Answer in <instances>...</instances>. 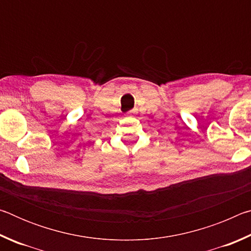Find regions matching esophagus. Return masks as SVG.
<instances>
[{
    "label": "esophagus",
    "mask_w": 251,
    "mask_h": 251,
    "mask_svg": "<svg viewBox=\"0 0 251 251\" xmlns=\"http://www.w3.org/2000/svg\"><path fill=\"white\" fill-rule=\"evenodd\" d=\"M127 114H128L129 116H131V115H134V114H136V110H130V112H128Z\"/></svg>",
    "instance_id": "esophagus-1"
}]
</instances>
